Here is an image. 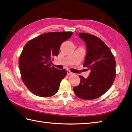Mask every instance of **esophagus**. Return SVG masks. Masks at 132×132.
Wrapping results in <instances>:
<instances>
[{"instance_id":"1","label":"esophagus","mask_w":132,"mask_h":132,"mask_svg":"<svg viewBox=\"0 0 132 132\" xmlns=\"http://www.w3.org/2000/svg\"><path fill=\"white\" fill-rule=\"evenodd\" d=\"M67 75H72V74H73V73H72V72L70 71L69 70H67Z\"/></svg>"}]
</instances>
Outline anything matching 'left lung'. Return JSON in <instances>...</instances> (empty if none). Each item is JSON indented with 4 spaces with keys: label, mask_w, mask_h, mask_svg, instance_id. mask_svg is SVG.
<instances>
[{
    "label": "left lung",
    "mask_w": 132,
    "mask_h": 132,
    "mask_svg": "<svg viewBox=\"0 0 132 132\" xmlns=\"http://www.w3.org/2000/svg\"><path fill=\"white\" fill-rule=\"evenodd\" d=\"M79 36L87 45L83 66L90 72L87 79L79 76L80 83L73 88L74 93L83 100H93L103 95L112 85L116 64L111 50L100 38L88 33H79Z\"/></svg>",
    "instance_id": "8db88e82"
}]
</instances>
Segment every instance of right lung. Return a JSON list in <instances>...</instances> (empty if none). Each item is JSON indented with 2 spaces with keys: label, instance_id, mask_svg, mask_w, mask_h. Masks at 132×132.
Here are the masks:
<instances>
[{
  "label": "right lung",
  "instance_id": "obj_1",
  "mask_svg": "<svg viewBox=\"0 0 132 132\" xmlns=\"http://www.w3.org/2000/svg\"><path fill=\"white\" fill-rule=\"evenodd\" d=\"M72 34V32H48L24 45L19 61L21 77L34 95L49 97L57 92L67 71L51 67L52 57L58 55L61 44Z\"/></svg>",
  "mask_w": 132,
  "mask_h": 132
}]
</instances>
